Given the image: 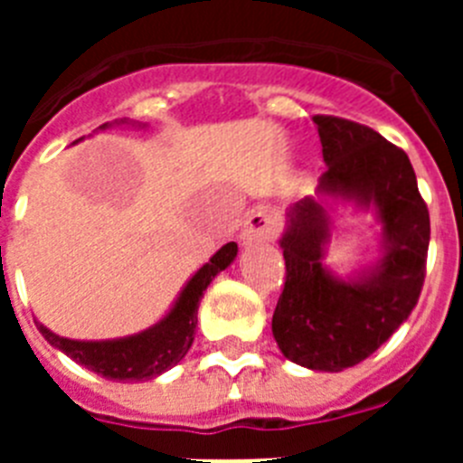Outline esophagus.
<instances>
[{"instance_id":"obj_1","label":"esophagus","mask_w":463,"mask_h":463,"mask_svg":"<svg viewBox=\"0 0 463 463\" xmlns=\"http://www.w3.org/2000/svg\"><path fill=\"white\" fill-rule=\"evenodd\" d=\"M278 232V222L267 208H255V211L248 213L245 218L243 229H241V241L245 245L257 243V241H267L273 239Z\"/></svg>"}]
</instances>
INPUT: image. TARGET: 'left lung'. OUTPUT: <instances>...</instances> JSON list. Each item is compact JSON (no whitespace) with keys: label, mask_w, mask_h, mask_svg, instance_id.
<instances>
[{"label":"left lung","mask_w":463,"mask_h":463,"mask_svg":"<svg viewBox=\"0 0 463 463\" xmlns=\"http://www.w3.org/2000/svg\"><path fill=\"white\" fill-rule=\"evenodd\" d=\"M326 171L315 196L288 208L280 248L285 288L273 313V338L289 362L338 373L373 354L408 320L424 285L431 224L411 159L371 127L315 116ZM373 207L381 257L341 279L324 264L330 206Z\"/></svg>","instance_id":"left-lung-1"}]
</instances>
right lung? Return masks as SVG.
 I'll list each match as a JSON object with an SVG mask.
<instances>
[{
  "label": "right lung",
  "mask_w": 463,
  "mask_h": 463,
  "mask_svg": "<svg viewBox=\"0 0 463 463\" xmlns=\"http://www.w3.org/2000/svg\"><path fill=\"white\" fill-rule=\"evenodd\" d=\"M106 127H110L109 122L101 125L99 129H106ZM79 141H83V138H79ZM236 252H239V245L234 241L222 245L187 280V285L181 289L169 313L157 325L132 334V336L113 338V341H73V338L57 336L41 322H36V326L52 347L62 350L67 357H71L73 362L85 366V369L94 371L101 378L118 380V383L157 378L187 354L192 341H194L199 301H202L213 278L234 261Z\"/></svg>",
  "instance_id": "1"
}]
</instances>
